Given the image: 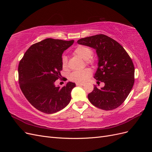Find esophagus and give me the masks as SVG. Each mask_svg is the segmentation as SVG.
<instances>
[{
	"label": "esophagus",
	"instance_id": "34e87169",
	"mask_svg": "<svg viewBox=\"0 0 152 152\" xmlns=\"http://www.w3.org/2000/svg\"><path fill=\"white\" fill-rule=\"evenodd\" d=\"M76 86H84L83 83H76Z\"/></svg>",
	"mask_w": 152,
	"mask_h": 152
}]
</instances>
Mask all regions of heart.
<instances>
[{"label":"heart","mask_w":152,"mask_h":152,"mask_svg":"<svg viewBox=\"0 0 152 152\" xmlns=\"http://www.w3.org/2000/svg\"><path fill=\"white\" fill-rule=\"evenodd\" d=\"M74 53L82 58L84 60H86L87 63H93V61L91 58L93 54V50L91 48L84 45H79L77 46ZM68 59L65 55H63L61 58V65L63 69H65L67 67ZM92 72L89 68H86L82 70L75 71L72 72L69 76V79L71 81L77 82V83H82L86 81L91 77Z\"/></svg>","instance_id":"heart-1"}]
</instances>
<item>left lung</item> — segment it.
<instances>
[{
    "mask_svg": "<svg viewBox=\"0 0 152 152\" xmlns=\"http://www.w3.org/2000/svg\"><path fill=\"white\" fill-rule=\"evenodd\" d=\"M77 42L96 50L98 63L94 77L104 83L101 89L94 86L88 94L89 102L104 110L117 108L126 100L134 85V66L131 58L120 44L105 35L87 37Z\"/></svg>",
    "mask_w": 152,
    "mask_h": 152,
    "instance_id": "8db88e82",
    "label": "left lung"
}]
</instances>
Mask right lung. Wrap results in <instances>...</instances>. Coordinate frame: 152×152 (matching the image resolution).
I'll use <instances>...</instances> for the list:
<instances>
[{
	"label": "right lung",
	"instance_id": "1",
	"mask_svg": "<svg viewBox=\"0 0 152 152\" xmlns=\"http://www.w3.org/2000/svg\"><path fill=\"white\" fill-rule=\"evenodd\" d=\"M73 42V40L44 39L31 45L20 62L21 90L30 103L40 112L56 113L70 102L75 84L68 82L60 87L54 83L61 76L62 54Z\"/></svg>",
	"mask_w": 152,
	"mask_h": 152
}]
</instances>
